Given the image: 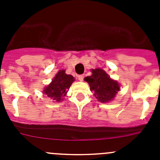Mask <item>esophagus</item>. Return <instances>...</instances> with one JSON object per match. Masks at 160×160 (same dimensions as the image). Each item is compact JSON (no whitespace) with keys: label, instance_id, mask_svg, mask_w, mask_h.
<instances>
[{"label":"esophagus","instance_id":"34e87169","mask_svg":"<svg viewBox=\"0 0 160 160\" xmlns=\"http://www.w3.org/2000/svg\"><path fill=\"white\" fill-rule=\"evenodd\" d=\"M83 78H84V75H83V74H81V75L78 76V80H80V81H83Z\"/></svg>","mask_w":160,"mask_h":160}]
</instances>
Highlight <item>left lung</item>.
I'll return each mask as SVG.
<instances>
[{
  "label": "left lung",
  "instance_id": "8db88e82",
  "mask_svg": "<svg viewBox=\"0 0 160 160\" xmlns=\"http://www.w3.org/2000/svg\"><path fill=\"white\" fill-rule=\"evenodd\" d=\"M92 75L85 77L90 90L94 91V95L98 102H108L112 100L119 91V84L117 81L112 80L109 76L102 69L91 70Z\"/></svg>",
  "mask_w": 160,
  "mask_h": 160
}]
</instances>
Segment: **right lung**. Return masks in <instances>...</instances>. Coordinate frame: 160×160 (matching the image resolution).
Segmentation results:
<instances>
[{"instance_id":"add662e5","label":"right lung","mask_w":160,"mask_h":160,"mask_svg":"<svg viewBox=\"0 0 160 160\" xmlns=\"http://www.w3.org/2000/svg\"><path fill=\"white\" fill-rule=\"evenodd\" d=\"M74 77L72 75L66 73V70L62 69L58 71L52 83L45 87L43 93L45 94L52 100L59 102L67 93V90L70 88L74 81Z\"/></svg>"}]
</instances>
